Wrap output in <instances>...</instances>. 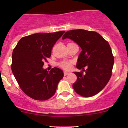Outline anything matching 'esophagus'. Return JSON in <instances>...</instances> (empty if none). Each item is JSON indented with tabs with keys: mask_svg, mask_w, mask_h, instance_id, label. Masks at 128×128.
<instances>
[{
	"mask_svg": "<svg viewBox=\"0 0 128 128\" xmlns=\"http://www.w3.org/2000/svg\"><path fill=\"white\" fill-rule=\"evenodd\" d=\"M70 72H67V71H64V76H67V74H68Z\"/></svg>",
	"mask_w": 128,
	"mask_h": 128,
	"instance_id": "1",
	"label": "esophagus"
}]
</instances>
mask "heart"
<instances>
[{
    "instance_id": "heart-1",
    "label": "heart",
    "mask_w": 128,
    "mask_h": 128,
    "mask_svg": "<svg viewBox=\"0 0 128 128\" xmlns=\"http://www.w3.org/2000/svg\"><path fill=\"white\" fill-rule=\"evenodd\" d=\"M60 66L64 69H69L71 68L72 63L68 61H64L60 64Z\"/></svg>"
}]
</instances>
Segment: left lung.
<instances>
[{"instance_id": "1", "label": "left lung", "mask_w": 128, "mask_h": 128, "mask_svg": "<svg viewBox=\"0 0 128 128\" xmlns=\"http://www.w3.org/2000/svg\"><path fill=\"white\" fill-rule=\"evenodd\" d=\"M69 38L77 43L82 51L76 67L85 71L73 72L77 80L73 84L74 91L86 98L96 95L109 81L114 64V57L108 42L96 32L76 29L66 32L62 39ZM85 66L86 70L83 69Z\"/></svg>"}]
</instances>
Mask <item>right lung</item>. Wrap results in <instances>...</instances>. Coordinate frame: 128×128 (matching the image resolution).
<instances>
[{"mask_svg":"<svg viewBox=\"0 0 128 128\" xmlns=\"http://www.w3.org/2000/svg\"><path fill=\"white\" fill-rule=\"evenodd\" d=\"M64 32L36 33L24 36L13 50L12 73L23 92L32 99L45 100L50 98L64 76L61 69L54 67L48 71L42 66Z\"/></svg>","mask_w":128,"mask_h":128,"instance_id":"1","label":"right lung"}]
</instances>
